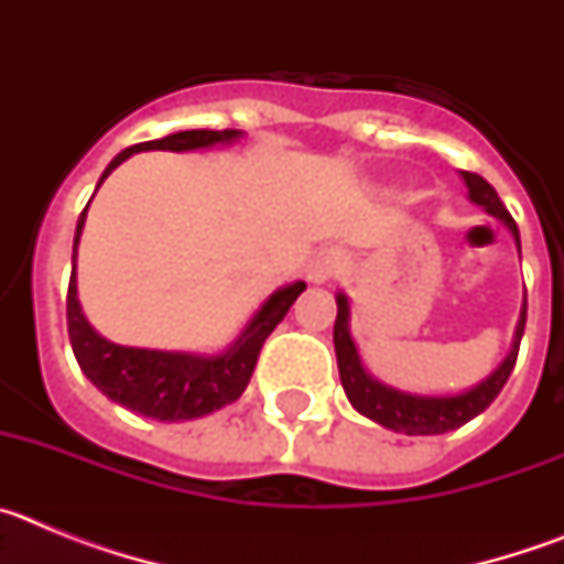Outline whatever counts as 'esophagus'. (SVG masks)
Wrapping results in <instances>:
<instances>
[{"mask_svg": "<svg viewBox=\"0 0 564 564\" xmlns=\"http://www.w3.org/2000/svg\"><path fill=\"white\" fill-rule=\"evenodd\" d=\"M341 268H344L341 251H336V248H322V251L313 253L311 262H307V279L316 282V285H322V282H327V279L338 276Z\"/></svg>", "mask_w": 564, "mask_h": 564, "instance_id": "obj_1", "label": "esophagus"}]
</instances>
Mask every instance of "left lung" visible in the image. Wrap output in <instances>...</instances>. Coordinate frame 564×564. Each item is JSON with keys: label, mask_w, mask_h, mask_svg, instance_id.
Instances as JSON below:
<instances>
[{"label": "left lung", "mask_w": 564, "mask_h": 564, "mask_svg": "<svg viewBox=\"0 0 564 564\" xmlns=\"http://www.w3.org/2000/svg\"><path fill=\"white\" fill-rule=\"evenodd\" d=\"M463 183L468 188V200L486 208L491 217L502 223L511 231L517 248H520V228H517L514 217L508 214L497 192L482 181L475 172H460ZM336 327H333V344H336L338 358V376H341V387L350 398L352 410L361 412L364 417L381 423L392 432H403V435H443V432L460 430L463 423L480 415L488 403L500 395L506 387L508 376L514 370L517 352H520L522 330H525V311L528 302H522L520 322H517L514 341L508 356L497 364V370L488 372L480 383L468 387V390L455 392V395H417V392H403L395 387H387L378 378L367 372L361 364L358 347L350 336V302L344 293H336Z\"/></svg>", "instance_id": "1"}]
</instances>
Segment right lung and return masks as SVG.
<instances>
[{"instance_id":"1","label":"right lung","mask_w":564,"mask_h":564,"mask_svg":"<svg viewBox=\"0 0 564 564\" xmlns=\"http://www.w3.org/2000/svg\"><path fill=\"white\" fill-rule=\"evenodd\" d=\"M239 138H242L239 129H223V132L186 129V132L166 134L161 141L134 143V147L123 149L121 154H115L112 163L104 169L98 186L112 174V169L121 166L134 152H152V149L192 152V149H212L217 143H234ZM84 220H87V208L78 217L76 239H73V273H69L67 288V333L84 376L96 383L109 401L121 403L138 415L166 423L194 421V417L212 415V412L237 401L251 381L262 344L271 336L273 327L285 318L299 293L305 291V282H291V285L273 291L262 302V307L253 313L251 322L242 327V333L228 344L226 350L214 352V356L123 347V344L107 341L101 333H96V327L89 325L87 316H84L82 302H78L76 253Z\"/></svg>"}]
</instances>
